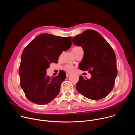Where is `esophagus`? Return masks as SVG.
<instances>
[{
    "mask_svg": "<svg viewBox=\"0 0 135 135\" xmlns=\"http://www.w3.org/2000/svg\"><path fill=\"white\" fill-rule=\"evenodd\" d=\"M70 74H71L70 73H68V72H67V73H66V76H67V77H68Z\"/></svg>",
    "mask_w": 135,
    "mask_h": 135,
    "instance_id": "obj_1",
    "label": "esophagus"
}]
</instances>
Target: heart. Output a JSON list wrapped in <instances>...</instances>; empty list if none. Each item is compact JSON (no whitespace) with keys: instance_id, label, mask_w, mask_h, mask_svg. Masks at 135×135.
Wrapping results in <instances>:
<instances>
[{"instance_id":"heart-1","label":"heart","mask_w":135,"mask_h":135,"mask_svg":"<svg viewBox=\"0 0 135 135\" xmlns=\"http://www.w3.org/2000/svg\"><path fill=\"white\" fill-rule=\"evenodd\" d=\"M81 49H82L81 47L79 46H76L74 47L72 49V52H73V54H74V55H75V54L77 52H78L79 50H81ZM63 69H64L65 70H66V71H67V72H71V71H73L74 70L75 67H74V66L71 65H65V66H64Z\"/></svg>"}]
</instances>
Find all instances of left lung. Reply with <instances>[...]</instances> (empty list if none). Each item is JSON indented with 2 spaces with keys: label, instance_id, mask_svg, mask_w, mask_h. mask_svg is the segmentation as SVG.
I'll return each mask as SVG.
<instances>
[{
  "label": "left lung",
  "instance_id": "8db88e82",
  "mask_svg": "<svg viewBox=\"0 0 135 135\" xmlns=\"http://www.w3.org/2000/svg\"><path fill=\"white\" fill-rule=\"evenodd\" d=\"M74 44L82 47L84 55L79 68L89 70L90 79L82 76L76 89L84 97L98 100L105 98L113 88L117 76L116 55L108 43L98 32L86 30L72 40Z\"/></svg>",
  "mask_w": 135,
  "mask_h": 135
}]
</instances>
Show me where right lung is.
Segmentation results:
<instances>
[{"label":"right lung","instance_id":"right-lung-1","mask_svg":"<svg viewBox=\"0 0 135 135\" xmlns=\"http://www.w3.org/2000/svg\"><path fill=\"white\" fill-rule=\"evenodd\" d=\"M71 45V37L49 33L37 36L23 51L19 67L21 86L27 98L38 105L49 103L58 94L66 74L60 72L51 79L46 69L56 63L64 51Z\"/></svg>","mask_w":135,"mask_h":135}]
</instances>
